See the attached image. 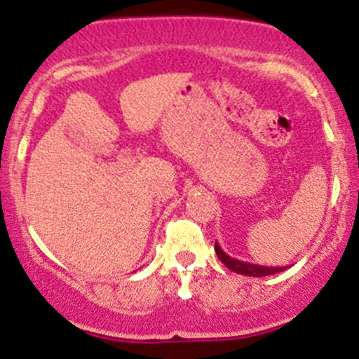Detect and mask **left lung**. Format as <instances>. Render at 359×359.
Returning a JSON list of instances; mask_svg holds the SVG:
<instances>
[{
    "mask_svg": "<svg viewBox=\"0 0 359 359\" xmlns=\"http://www.w3.org/2000/svg\"><path fill=\"white\" fill-rule=\"evenodd\" d=\"M215 252L217 257L220 259V262L231 269L233 273L243 274V276H253V278H262V276H271V274H276L285 271L287 267H267V266H259V264H250V262H243V260H238L234 257H229L220 245L215 241Z\"/></svg>",
    "mask_w": 359,
    "mask_h": 359,
    "instance_id": "1",
    "label": "left lung"
}]
</instances>
